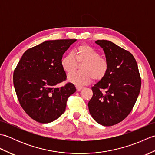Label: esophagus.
Instances as JSON below:
<instances>
[{
  "instance_id": "1",
  "label": "esophagus",
  "mask_w": 155,
  "mask_h": 155,
  "mask_svg": "<svg viewBox=\"0 0 155 155\" xmlns=\"http://www.w3.org/2000/svg\"><path fill=\"white\" fill-rule=\"evenodd\" d=\"M76 88H77V91H80L81 90H82L83 88V87H78V86H77V87H76Z\"/></svg>"
}]
</instances>
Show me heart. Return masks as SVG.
I'll list each match as a JSON object with an SVG mask.
<instances>
[{
  "label": "heart",
  "instance_id": "1",
  "mask_svg": "<svg viewBox=\"0 0 155 155\" xmlns=\"http://www.w3.org/2000/svg\"><path fill=\"white\" fill-rule=\"evenodd\" d=\"M84 62L80 66L81 71L73 72L68 75V81L77 85L87 84L92 78L94 80H101L108 69L107 58L100 57L99 52L87 45H82L76 47L72 54H68L61 58L62 69L68 73L75 68L76 62Z\"/></svg>",
  "mask_w": 155,
  "mask_h": 155
}]
</instances>
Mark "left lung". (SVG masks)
<instances>
[{"label": "left lung", "mask_w": 155, "mask_h": 155, "mask_svg": "<svg viewBox=\"0 0 155 155\" xmlns=\"http://www.w3.org/2000/svg\"><path fill=\"white\" fill-rule=\"evenodd\" d=\"M108 62L106 75L92 87L88 103L97 123L112 126L120 123L132 110L139 97L141 79L135 58L128 51L109 41L98 40ZM101 89L105 91L102 93Z\"/></svg>", "instance_id": "left-lung-1"}]
</instances>
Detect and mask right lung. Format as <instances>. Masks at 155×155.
Returning a JSON list of instances; mask_svg holds the SVG:
<instances>
[{
  "label": "right lung",
  "instance_id": "right-lung-1",
  "mask_svg": "<svg viewBox=\"0 0 155 155\" xmlns=\"http://www.w3.org/2000/svg\"><path fill=\"white\" fill-rule=\"evenodd\" d=\"M77 39L47 41L22 54L13 74L16 94L24 110L41 123L55 120L64 113L74 85H57L67 78L61 61Z\"/></svg>",
  "mask_w": 155,
  "mask_h": 155
}]
</instances>
